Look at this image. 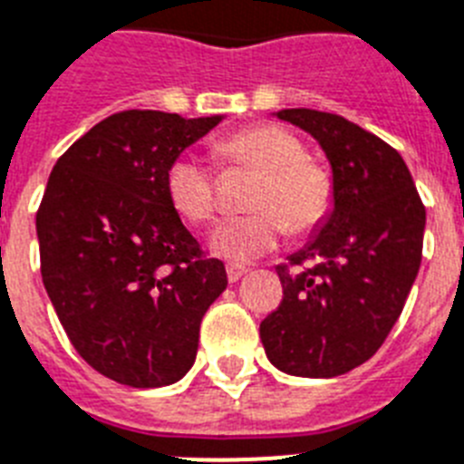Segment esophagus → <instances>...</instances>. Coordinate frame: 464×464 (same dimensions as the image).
Returning a JSON list of instances; mask_svg holds the SVG:
<instances>
[{
    "instance_id": "obj_1",
    "label": "esophagus",
    "mask_w": 464,
    "mask_h": 464,
    "mask_svg": "<svg viewBox=\"0 0 464 464\" xmlns=\"http://www.w3.org/2000/svg\"><path fill=\"white\" fill-rule=\"evenodd\" d=\"M247 274V268L245 266H238V264H228L226 266V276H228V283H238L243 276Z\"/></svg>"
}]
</instances>
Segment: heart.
<instances>
[{
	"mask_svg": "<svg viewBox=\"0 0 464 464\" xmlns=\"http://www.w3.org/2000/svg\"><path fill=\"white\" fill-rule=\"evenodd\" d=\"M217 155L231 167L262 172L250 193L255 212L228 217L209 233V250L233 264H247L276 250L290 231L304 233L330 209L333 184L321 165L306 158L304 143L276 124H255L217 143ZM167 198L184 219L209 221L219 205V179L193 153L172 160L165 174Z\"/></svg>",
	"mask_w": 464,
	"mask_h": 464,
	"instance_id": "1",
	"label": "heart"
}]
</instances>
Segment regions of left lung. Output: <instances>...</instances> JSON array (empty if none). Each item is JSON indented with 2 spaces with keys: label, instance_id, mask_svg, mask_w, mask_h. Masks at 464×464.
Here are the masks:
<instances>
[{
  "label": "left lung",
  "instance_id": "8db88e82",
  "mask_svg": "<svg viewBox=\"0 0 464 464\" xmlns=\"http://www.w3.org/2000/svg\"><path fill=\"white\" fill-rule=\"evenodd\" d=\"M278 120L318 141L333 169V209L276 266L283 302L259 325L278 371L337 377L365 363L399 321L422 262L424 205L394 148L342 115L285 108Z\"/></svg>",
  "mask_w": 464,
  "mask_h": 464
}]
</instances>
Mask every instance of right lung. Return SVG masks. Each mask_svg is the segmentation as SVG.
Here are the masks:
<instances>
[{"instance_id": "obj_1", "label": "right lung", "mask_w": 464, "mask_h": 464, "mask_svg": "<svg viewBox=\"0 0 464 464\" xmlns=\"http://www.w3.org/2000/svg\"><path fill=\"white\" fill-rule=\"evenodd\" d=\"M221 120L115 112L58 158L46 184V295L77 353L127 387L179 382L196 363L205 311L228 285L165 190L172 160Z\"/></svg>"}]
</instances>
